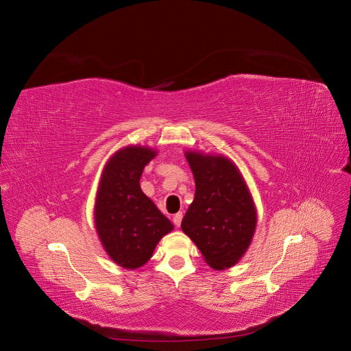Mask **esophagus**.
Masks as SVG:
<instances>
[{
  "mask_svg": "<svg viewBox=\"0 0 351 351\" xmlns=\"http://www.w3.org/2000/svg\"><path fill=\"white\" fill-rule=\"evenodd\" d=\"M182 219H183V214H182V212H178V214H176V215L173 217L174 226H176V227H180V226H182Z\"/></svg>",
  "mask_w": 351,
  "mask_h": 351,
  "instance_id": "1",
  "label": "esophagus"
}]
</instances>
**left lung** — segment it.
Instances as JSON below:
<instances>
[{
    "label": "left lung",
    "mask_w": 351,
    "mask_h": 351,
    "mask_svg": "<svg viewBox=\"0 0 351 351\" xmlns=\"http://www.w3.org/2000/svg\"><path fill=\"white\" fill-rule=\"evenodd\" d=\"M195 177V199L182 221L212 269H228L244 256L253 240L258 212L239 167L230 158L184 152Z\"/></svg>",
    "instance_id": "left-lung-1"
}]
</instances>
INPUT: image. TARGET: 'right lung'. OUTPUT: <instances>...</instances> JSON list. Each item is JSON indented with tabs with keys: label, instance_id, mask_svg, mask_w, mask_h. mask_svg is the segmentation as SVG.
Here are the masks:
<instances>
[{
	"label": "right lung",
	"instance_id": "1",
	"mask_svg": "<svg viewBox=\"0 0 351 351\" xmlns=\"http://www.w3.org/2000/svg\"><path fill=\"white\" fill-rule=\"evenodd\" d=\"M158 155L149 146L127 145L104 165L93 206L95 230L110 259L137 269L152 258L156 244L174 230L141 189L145 167Z\"/></svg>",
	"mask_w": 351,
	"mask_h": 351
}]
</instances>
